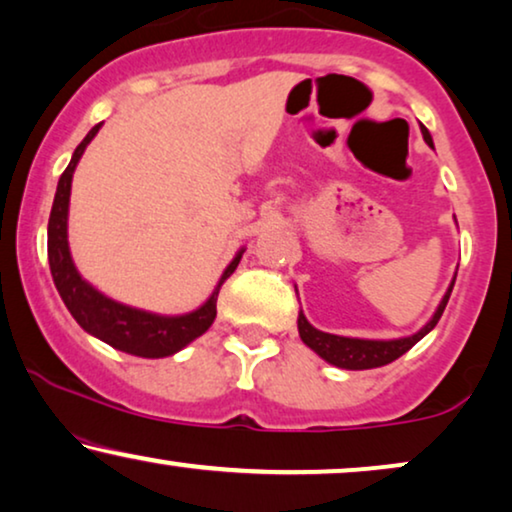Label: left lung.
I'll return each mask as SVG.
<instances>
[{
	"mask_svg": "<svg viewBox=\"0 0 512 512\" xmlns=\"http://www.w3.org/2000/svg\"><path fill=\"white\" fill-rule=\"evenodd\" d=\"M424 133V140L433 147V138L426 128H421ZM454 281L449 283V288L442 297V302L435 309L433 318L421 327L417 335L412 337H400V339H353V337H339V335H330V332H320L313 327L302 311H299L297 318V327H299V337L302 342L309 346L311 351H316L320 358L327 360L330 365L342 367V370H372V367H381L393 363L395 358H400L403 353L412 349L414 344L419 342L421 337H426L428 332L438 325V320L445 311V306L449 302V295H452Z\"/></svg>",
	"mask_w": 512,
	"mask_h": 512,
	"instance_id": "8db88e82",
	"label": "left lung"
}]
</instances>
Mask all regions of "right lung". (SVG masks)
Returning a JSON list of instances; mask_svg holds the SVG:
<instances>
[{
  "instance_id": "obj_1",
  "label": "right lung",
  "mask_w": 512,
  "mask_h": 512,
  "mask_svg": "<svg viewBox=\"0 0 512 512\" xmlns=\"http://www.w3.org/2000/svg\"><path fill=\"white\" fill-rule=\"evenodd\" d=\"M100 126H93L81 145L74 149L70 166L60 175L56 199H53L51 217H49V267L53 283L63 297L67 311L74 320L84 327L88 335L102 339V342L114 346V349L131 353L140 358H166L173 356L180 349H185L189 342L201 337L203 332L213 325L217 316V295H220L222 283L234 274L238 262H241L243 250L236 252V257L224 269V274L208 297V302L199 306L185 316H159L133 306L119 304L109 299L86 283L74 267L70 245H67V213H70V192H72V175L74 168L88 147V142L95 138Z\"/></svg>"
}]
</instances>
